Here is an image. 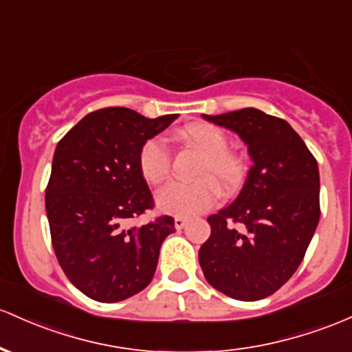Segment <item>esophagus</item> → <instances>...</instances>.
Instances as JSON below:
<instances>
[{
    "label": "esophagus",
    "mask_w": 352,
    "mask_h": 352,
    "mask_svg": "<svg viewBox=\"0 0 352 352\" xmlns=\"http://www.w3.org/2000/svg\"><path fill=\"white\" fill-rule=\"evenodd\" d=\"M173 223H175V229H177V230H180V229H184L185 223H187V219H185V217H180V215H177L175 220H173Z\"/></svg>",
    "instance_id": "1"
}]
</instances>
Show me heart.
I'll list each match as a JSON object with an SVG mask.
<instances>
[{"label": "heart", "mask_w": 352, "mask_h": 352, "mask_svg": "<svg viewBox=\"0 0 352 352\" xmlns=\"http://www.w3.org/2000/svg\"><path fill=\"white\" fill-rule=\"evenodd\" d=\"M180 138L202 155L197 167V182H172L157 194V207L173 215H195L208 208L217 199V187L229 192L244 177V164L229 152V140L219 126L197 122L180 130ZM138 168L148 184L164 182L170 172V152L162 138H150L138 152Z\"/></svg>", "instance_id": "1"}]
</instances>
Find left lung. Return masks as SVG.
<instances>
[{
	"instance_id": "left-lung-1",
	"label": "left lung",
	"mask_w": 352,
	"mask_h": 352,
	"mask_svg": "<svg viewBox=\"0 0 352 352\" xmlns=\"http://www.w3.org/2000/svg\"><path fill=\"white\" fill-rule=\"evenodd\" d=\"M204 118L237 133L252 167L237 199L207 219L212 232L199 250L200 267L232 299H264L291 279L316 232L318 162L285 120L257 108Z\"/></svg>"
}]
</instances>
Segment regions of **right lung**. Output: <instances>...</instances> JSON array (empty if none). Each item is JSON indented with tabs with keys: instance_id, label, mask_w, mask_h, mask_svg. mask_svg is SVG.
Returning a JSON list of instances; mask_svg holds the SVG:
<instances>
[{
	"instance_id": "1",
	"label": "right lung",
	"mask_w": 352,
	"mask_h": 352,
	"mask_svg": "<svg viewBox=\"0 0 352 352\" xmlns=\"http://www.w3.org/2000/svg\"><path fill=\"white\" fill-rule=\"evenodd\" d=\"M177 117L102 108L58 142L45 197L52 244L65 276L90 299L118 302L144 291L162 242L175 232L170 215L145 226L130 219L153 208L138 152Z\"/></svg>"
}]
</instances>
